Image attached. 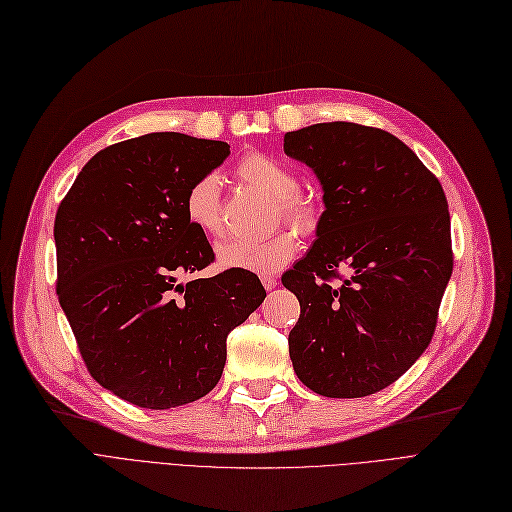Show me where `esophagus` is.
Listing matches in <instances>:
<instances>
[{"label": "esophagus", "mask_w": 512, "mask_h": 512, "mask_svg": "<svg viewBox=\"0 0 512 512\" xmlns=\"http://www.w3.org/2000/svg\"><path fill=\"white\" fill-rule=\"evenodd\" d=\"M260 281H262V286L267 288V290H273L277 286V277L275 275H262Z\"/></svg>", "instance_id": "34e87169"}]
</instances>
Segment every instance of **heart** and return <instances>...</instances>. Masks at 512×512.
<instances>
[{"label":"heart","mask_w":512,"mask_h":512,"mask_svg":"<svg viewBox=\"0 0 512 512\" xmlns=\"http://www.w3.org/2000/svg\"><path fill=\"white\" fill-rule=\"evenodd\" d=\"M239 178L271 197V222L288 224L296 233L313 235L322 222V203L311 192L301 190L294 169L277 158L252 152L237 165ZM184 214L188 222L209 237H218L224 228L222 188L216 173H205L190 184L184 197ZM298 250V239L289 228H279L267 239L245 241L226 239L218 245V260L228 269L250 273H273L288 264Z\"/></svg>","instance_id":"obj_1"}]
</instances>
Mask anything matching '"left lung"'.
Here are the masks:
<instances>
[{
  "label": "left lung",
  "mask_w": 512,
  "mask_h": 512,
  "mask_svg": "<svg viewBox=\"0 0 512 512\" xmlns=\"http://www.w3.org/2000/svg\"><path fill=\"white\" fill-rule=\"evenodd\" d=\"M284 152L315 171L326 203L313 248L281 277L301 303L294 370L315 394L370 396L434 337L453 271L445 190L398 137L356 122L286 133Z\"/></svg>",
  "instance_id": "obj_1"
}]
</instances>
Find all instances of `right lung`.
<instances>
[{"mask_svg": "<svg viewBox=\"0 0 512 512\" xmlns=\"http://www.w3.org/2000/svg\"><path fill=\"white\" fill-rule=\"evenodd\" d=\"M231 146L148 133L99 150L55 218L57 296L91 377L142 409L195 402L216 387L228 332L264 301L260 279L226 269L184 214L190 184Z\"/></svg>", "mask_w": 512, "mask_h": 512, "instance_id": "right-lung-1", "label": "right lung"}]
</instances>
